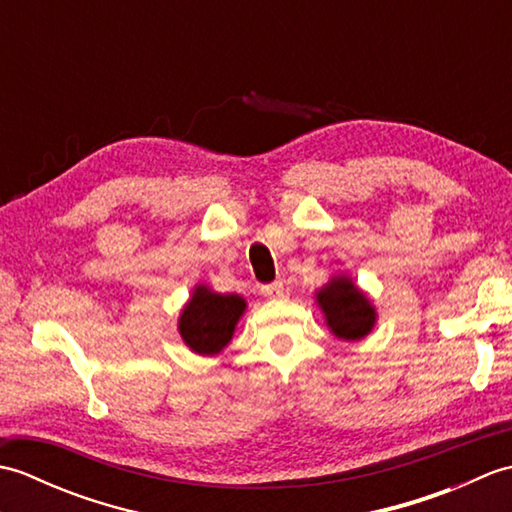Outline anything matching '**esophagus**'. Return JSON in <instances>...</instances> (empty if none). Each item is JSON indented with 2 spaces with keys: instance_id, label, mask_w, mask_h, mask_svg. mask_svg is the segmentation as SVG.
Instances as JSON below:
<instances>
[{
  "instance_id": "1",
  "label": "esophagus",
  "mask_w": 512,
  "mask_h": 512,
  "mask_svg": "<svg viewBox=\"0 0 512 512\" xmlns=\"http://www.w3.org/2000/svg\"><path fill=\"white\" fill-rule=\"evenodd\" d=\"M262 295L268 297V299H281V297H284V284H281V281H275V284L264 286Z\"/></svg>"
}]
</instances>
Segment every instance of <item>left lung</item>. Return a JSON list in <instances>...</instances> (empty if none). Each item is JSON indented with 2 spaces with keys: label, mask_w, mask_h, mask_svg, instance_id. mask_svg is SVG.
<instances>
[{
  "label": "left lung",
  "mask_w": 512,
  "mask_h": 512,
  "mask_svg": "<svg viewBox=\"0 0 512 512\" xmlns=\"http://www.w3.org/2000/svg\"><path fill=\"white\" fill-rule=\"evenodd\" d=\"M328 330L341 341H361L374 330L378 312L363 288L354 279L339 273L314 292Z\"/></svg>",
  "instance_id": "1"
}]
</instances>
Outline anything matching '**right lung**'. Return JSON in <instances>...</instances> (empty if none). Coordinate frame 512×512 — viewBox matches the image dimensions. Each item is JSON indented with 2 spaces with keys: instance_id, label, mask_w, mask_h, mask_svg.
<instances>
[{
  "instance_id": "1",
  "label": "right lung",
  "mask_w": 512,
  "mask_h": 512,
  "mask_svg": "<svg viewBox=\"0 0 512 512\" xmlns=\"http://www.w3.org/2000/svg\"><path fill=\"white\" fill-rule=\"evenodd\" d=\"M246 308L242 295H235V292L222 295L211 286L198 284L180 310V339L193 354L217 356L233 341L235 328Z\"/></svg>"
}]
</instances>
